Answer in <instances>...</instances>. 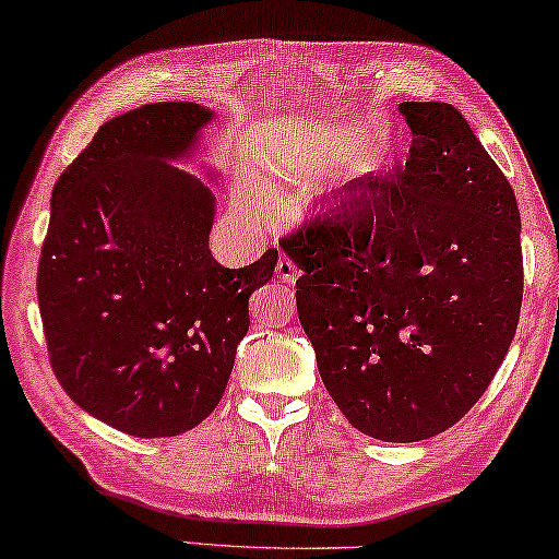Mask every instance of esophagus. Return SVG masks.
Instances as JSON below:
<instances>
[{
	"label": "esophagus",
	"instance_id": "esophagus-1",
	"mask_svg": "<svg viewBox=\"0 0 559 559\" xmlns=\"http://www.w3.org/2000/svg\"><path fill=\"white\" fill-rule=\"evenodd\" d=\"M277 277L285 280V282H297V277H299L297 264L292 262L287 254H282V258L277 260Z\"/></svg>",
	"mask_w": 559,
	"mask_h": 559
}]
</instances>
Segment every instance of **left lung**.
<instances>
[{
  "instance_id": "obj_1",
  "label": "left lung",
  "mask_w": 559,
  "mask_h": 559,
  "mask_svg": "<svg viewBox=\"0 0 559 559\" xmlns=\"http://www.w3.org/2000/svg\"><path fill=\"white\" fill-rule=\"evenodd\" d=\"M406 166L346 182L282 250L319 377L361 433L438 436L490 386L523 305L518 200L459 108L406 100Z\"/></svg>"
}]
</instances>
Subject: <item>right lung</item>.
Returning a JSON list of instances; mask_svg holds the SVG:
<instances>
[{"mask_svg": "<svg viewBox=\"0 0 559 559\" xmlns=\"http://www.w3.org/2000/svg\"><path fill=\"white\" fill-rule=\"evenodd\" d=\"M213 114L148 104L98 128L51 193L36 295L61 389L128 436H178L213 414L277 264L227 270L207 247L215 198L166 160Z\"/></svg>", "mask_w": 559, "mask_h": 559, "instance_id": "1", "label": "right lung"}]
</instances>
